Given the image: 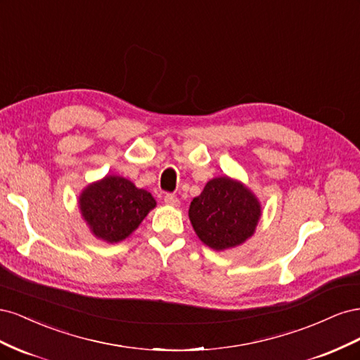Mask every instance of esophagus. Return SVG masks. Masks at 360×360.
Masks as SVG:
<instances>
[{
    "mask_svg": "<svg viewBox=\"0 0 360 360\" xmlns=\"http://www.w3.org/2000/svg\"><path fill=\"white\" fill-rule=\"evenodd\" d=\"M163 201H165L168 205H174V207H177L180 204L177 195H174V193H165V197H163Z\"/></svg>",
    "mask_w": 360,
    "mask_h": 360,
    "instance_id": "esophagus-1",
    "label": "esophagus"
}]
</instances>
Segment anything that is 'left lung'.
Instances as JSON below:
<instances>
[{
  "mask_svg": "<svg viewBox=\"0 0 360 360\" xmlns=\"http://www.w3.org/2000/svg\"><path fill=\"white\" fill-rule=\"evenodd\" d=\"M261 209L240 183L217 177L205 184L189 207V219L201 242L216 250L243 243L255 231Z\"/></svg>",
  "mask_w": 360,
  "mask_h": 360,
  "instance_id": "8db88e82",
  "label": "left lung"
}]
</instances>
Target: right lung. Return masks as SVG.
I'll return each instance as SVG.
<instances>
[{"label":"right lung","instance_id":"right-lung-1","mask_svg":"<svg viewBox=\"0 0 360 360\" xmlns=\"http://www.w3.org/2000/svg\"><path fill=\"white\" fill-rule=\"evenodd\" d=\"M79 204L93 234L114 243L135 231L156 201L150 192L138 189L132 181L108 176L86 188Z\"/></svg>","mask_w":360,"mask_h":360}]
</instances>
